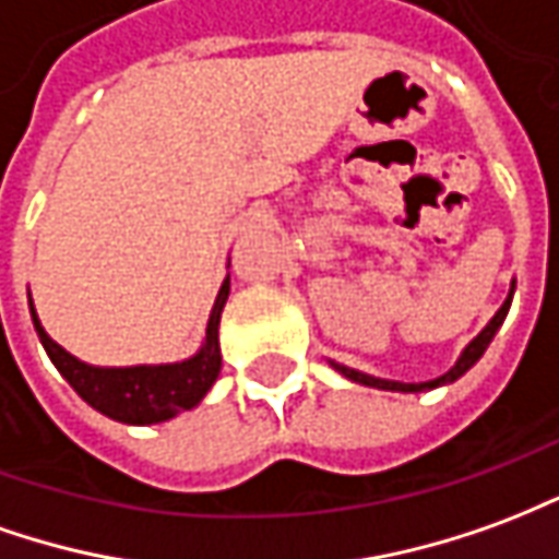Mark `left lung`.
Instances as JSON below:
<instances>
[{"label":"left lung","mask_w":559,"mask_h":559,"mask_svg":"<svg viewBox=\"0 0 559 559\" xmlns=\"http://www.w3.org/2000/svg\"><path fill=\"white\" fill-rule=\"evenodd\" d=\"M512 295H514V283H512V292H509V298L502 300V307L497 310V316L490 319L485 328H481V334L466 346V349L461 352V358H457V364L451 367L449 373H442L439 379H430V382H388V379H376V376H367L361 373V370H352V367H343V364L331 361V367L334 370H340V373L346 376V379H352V382H361V385H370V388H385V391H406V394H413V391H430V388H439V385H449V382H454V379H461L473 364L485 355V349L490 346V340H493V334L500 331V324L506 322V312H509V307H512Z\"/></svg>","instance_id":"left-lung-1"}]
</instances>
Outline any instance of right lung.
Here are the masks:
<instances>
[{"instance_id":"obj_1","label":"right lung","mask_w":559,"mask_h":559,"mask_svg":"<svg viewBox=\"0 0 559 559\" xmlns=\"http://www.w3.org/2000/svg\"><path fill=\"white\" fill-rule=\"evenodd\" d=\"M228 288H231V283L225 276L216 304H213V312H210L207 334H204L201 349L192 358L177 364H141V367L83 364L47 336V331L38 322L33 298H29V312H33V324L47 358L93 409L108 415L114 421H122V425H159L177 413L198 406L223 370L219 319H223V307L228 300Z\"/></svg>"}]
</instances>
